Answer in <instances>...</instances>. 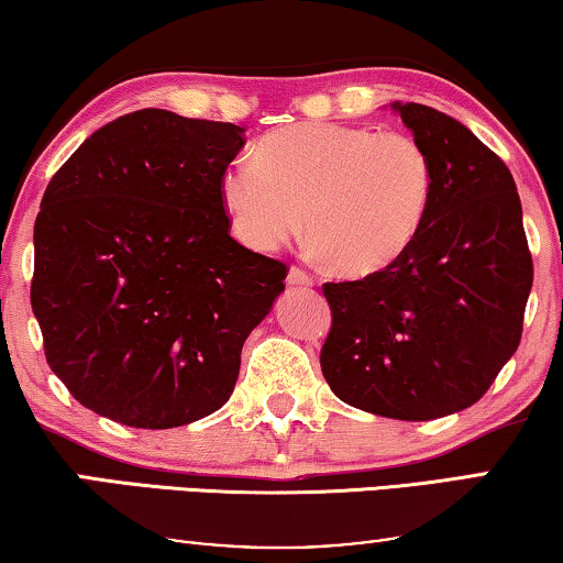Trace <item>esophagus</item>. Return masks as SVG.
I'll return each mask as SVG.
<instances>
[{
  "label": "esophagus",
  "instance_id": "obj_1",
  "mask_svg": "<svg viewBox=\"0 0 563 563\" xmlns=\"http://www.w3.org/2000/svg\"><path fill=\"white\" fill-rule=\"evenodd\" d=\"M287 284H289V287H312V276L302 272L299 266H291L289 274H287Z\"/></svg>",
  "mask_w": 563,
  "mask_h": 563
}]
</instances>
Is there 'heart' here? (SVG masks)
I'll list each match as a JSON object with an SVG mask.
<instances>
[{"label": "heart", "instance_id": "obj_1", "mask_svg": "<svg viewBox=\"0 0 563 563\" xmlns=\"http://www.w3.org/2000/svg\"><path fill=\"white\" fill-rule=\"evenodd\" d=\"M433 187V158L412 135L299 122L225 168L220 202L238 241L258 253L291 241L307 212L314 253L341 276L366 279L410 251Z\"/></svg>", "mask_w": 563, "mask_h": 563}]
</instances>
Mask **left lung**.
<instances>
[{
	"label": "left lung",
	"mask_w": 563,
	"mask_h": 563,
	"mask_svg": "<svg viewBox=\"0 0 563 563\" xmlns=\"http://www.w3.org/2000/svg\"><path fill=\"white\" fill-rule=\"evenodd\" d=\"M391 110L433 158V199L397 264L322 287L333 328L320 366L345 405L435 420L472 407L518 351L533 258L503 158L433 107Z\"/></svg>",
	"instance_id": "left-lung-1"
}]
</instances>
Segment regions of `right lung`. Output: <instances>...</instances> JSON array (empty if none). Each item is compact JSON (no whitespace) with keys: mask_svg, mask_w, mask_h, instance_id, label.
<instances>
[{"mask_svg":"<svg viewBox=\"0 0 563 563\" xmlns=\"http://www.w3.org/2000/svg\"><path fill=\"white\" fill-rule=\"evenodd\" d=\"M233 122L137 110L58 168L35 220L30 302L53 374L91 412L179 428L233 395L241 349L287 266L230 238Z\"/></svg>","mask_w":563,"mask_h":563,"instance_id":"right-lung-1","label":"right lung"}]
</instances>
